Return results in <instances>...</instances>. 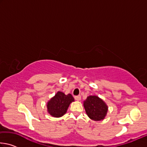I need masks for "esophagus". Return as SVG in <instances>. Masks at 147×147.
Instances as JSON below:
<instances>
[{
	"mask_svg": "<svg viewBox=\"0 0 147 147\" xmlns=\"http://www.w3.org/2000/svg\"><path fill=\"white\" fill-rule=\"evenodd\" d=\"M74 98H75L76 100H80L81 99V96L80 95V94H79V95H76V96H74Z\"/></svg>",
	"mask_w": 147,
	"mask_h": 147,
	"instance_id": "34e87169",
	"label": "esophagus"
}]
</instances>
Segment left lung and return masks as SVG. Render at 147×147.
<instances>
[{"mask_svg":"<svg viewBox=\"0 0 147 147\" xmlns=\"http://www.w3.org/2000/svg\"><path fill=\"white\" fill-rule=\"evenodd\" d=\"M84 106L87 115L94 121L102 120L108 111V106L106 104L96 96H88L84 101Z\"/></svg>","mask_w":147,"mask_h":147,"instance_id":"obj_1","label":"left lung"}]
</instances>
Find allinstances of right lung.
I'll use <instances>...</instances> for the list:
<instances>
[{
    "instance_id": "right-lung-1",
    "label": "right lung",
    "mask_w": 147,
    "mask_h": 147,
    "mask_svg": "<svg viewBox=\"0 0 147 147\" xmlns=\"http://www.w3.org/2000/svg\"><path fill=\"white\" fill-rule=\"evenodd\" d=\"M74 100L73 96L71 94L66 95L62 92L58 91L47 104L49 113L55 117L63 116L67 110L69 104Z\"/></svg>"
}]
</instances>
